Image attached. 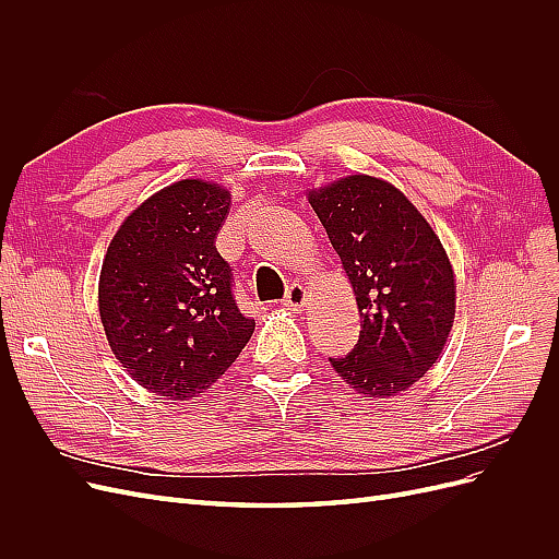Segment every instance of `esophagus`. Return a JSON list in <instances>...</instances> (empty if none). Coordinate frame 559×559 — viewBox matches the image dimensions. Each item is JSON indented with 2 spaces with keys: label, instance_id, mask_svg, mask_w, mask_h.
Returning <instances> with one entry per match:
<instances>
[{
  "label": "esophagus",
  "instance_id": "esophagus-1",
  "mask_svg": "<svg viewBox=\"0 0 559 559\" xmlns=\"http://www.w3.org/2000/svg\"><path fill=\"white\" fill-rule=\"evenodd\" d=\"M282 306H284L286 310L302 312V308L308 306V289H306V286L292 284L289 289H286V296H284V302H282Z\"/></svg>",
  "mask_w": 559,
  "mask_h": 559
}]
</instances>
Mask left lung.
<instances>
[{
  "mask_svg": "<svg viewBox=\"0 0 559 559\" xmlns=\"http://www.w3.org/2000/svg\"><path fill=\"white\" fill-rule=\"evenodd\" d=\"M361 314L359 343L329 359L357 394L396 396L441 359L456 308L454 270L431 224L394 183L347 175L308 189Z\"/></svg>",
  "mask_w": 559,
  "mask_h": 559,
  "instance_id": "left-lung-1",
  "label": "left lung"
}]
</instances>
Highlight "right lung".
Listing matches in <instances>:
<instances>
[{
  "mask_svg": "<svg viewBox=\"0 0 559 559\" xmlns=\"http://www.w3.org/2000/svg\"><path fill=\"white\" fill-rule=\"evenodd\" d=\"M228 207L226 186L179 179L134 207L107 247L97 284L107 343L126 373L163 399L205 394L257 326L214 247Z\"/></svg>",
  "mask_w": 559,
  "mask_h": 559,
  "instance_id": "1",
  "label": "right lung"
}]
</instances>
